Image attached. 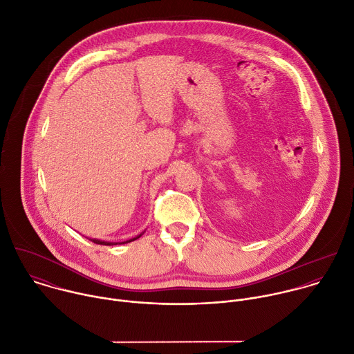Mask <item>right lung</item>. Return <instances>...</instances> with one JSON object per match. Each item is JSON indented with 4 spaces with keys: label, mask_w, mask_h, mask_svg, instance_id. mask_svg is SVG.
<instances>
[{
    "label": "right lung",
    "mask_w": 354,
    "mask_h": 354,
    "mask_svg": "<svg viewBox=\"0 0 354 354\" xmlns=\"http://www.w3.org/2000/svg\"><path fill=\"white\" fill-rule=\"evenodd\" d=\"M141 236V234L140 235H137V236H134V238H131V239H129V241H126V242H108V241H100V239H91L93 243H97V245H122V243H127V242H131V241H136V239H138Z\"/></svg>",
    "instance_id": "1"
}]
</instances>
